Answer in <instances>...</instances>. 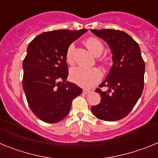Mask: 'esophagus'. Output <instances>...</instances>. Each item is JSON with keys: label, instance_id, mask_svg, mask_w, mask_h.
<instances>
[{"label": "esophagus", "instance_id": "esophagus-1", "mask_svg": "<svg viewBox=\"0 0 158 158\" xmlns=\"http://www.w3.org/2000/svg\"><path fill=\"white\" fill-rule=\"evenodd\" d=\"M82 93H83V94L87 95V94H89V93H91V91H89V90H87V89H84Z\"/></svg>", "mask_w": 158, "mask_h": 158}]
</instances>
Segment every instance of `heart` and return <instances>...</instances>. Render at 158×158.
I'll use <instances>...</instances> for the list:
<instances>
[{
  "label": "heart",
  "mask_w": 158,
  "mask_h": 158,
  "mask_svg": "<svg viewBox=\"0 0 158 158\" xmlns=\"http://www.w3.org/2000/svg\"><path fill=\"white\" fill-rule=\"evenodd\" d=\"M89 51L93 54L98 56L103 52L104 44L96 37H89L85 41ZM74 44L71 43L67 47L65 52V60L69 64L73 63ZM104 60V59H102ZM102 73L97 68H85L82 66L73 67L69 73V77L74 83L84 88H90L95 85L100 81Z\"/></svg>",
  "instance_id": "obj_1"
}]
</instances>
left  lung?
Segmentation results:
<instances>
[{
	"label": "left lung",
	"instance_id": "left-lung-1",
	"mask_svg": "<svg viewBox=\"0 0 158 158\" xmlns=\"http://www.w3.org/2000/svg\"><path fill=\"white\" fill-rule=\"evenodd\" d=\"M104 40L112 53L113 65L105 80L96 89L100 94V103L91 111L96 118L116 121L131 112L144 88L145 62L139 44L126 32L114 29H91ZM102 87L109 88L103 92Z\"/></svg>",
	"mask_w": 158,
	"mask_h": 158
}]
</instances>
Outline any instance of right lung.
<instances>
[{
    "mask_svg": "<svg viewBox=\"0 0 158 158\" xmlns=\"http://www.w3.org/2000/svg\"><path fill=\"white\" fill-rule=\"evenodd\" d=\"M87 29L43 32L29 43L23 59V89L32 112L43 122L55 123L69 113L82 89L66 81L65 52Z\"/></svg>",
    "mask_w": 158,
    "mask_h": 158,
    "instance_id": "obj_1",
    "label": "right lung"
}]
</instances>
